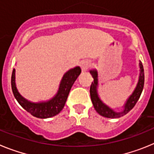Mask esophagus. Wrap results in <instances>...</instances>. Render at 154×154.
Here are the masks:
<instances>
[{
  "label": "esophagus",
  "mask_w": 154,
  "mask_h": 154,
  "mask_svg": "<svg viewBox=\"0 0 154 154\" xmlns=\"http://www.w3.org/2000/svg\"><path fill=\"white\" fill-rule=\"evenodd\" d=\"M91 65L90 61L83 60L81 62V69L82 71H86Z\"/></svg>",
  "instance_id": "esophagus-1"
}]
</instances>
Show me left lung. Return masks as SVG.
<instances>
[{"label":"left lung","mask_w":154,"mask_h":154,"mask_svg":"<svg viewBox=\"0 0 154 154\" xmlns=\"http://www.w3.org/2000/svg\"><path fill=\"white\" fill-rule=\"evenodd\" d=\"M139 66H140V75H139V79L137 86H136L135 89L133 90V93L126 99V103L123 106V109L121 111H115L113 109L109 106L108 105L105 104L102 101V99H100L99 94H98V86H99V79L98 78H99V76H98L97 70L91 69L89 71V72L94 79L90 86L91 100L92 102L94 108L99 115L106 118L116 119V118H119L126 115L134 107L136 103L138 101V99H140L144 85V71L142 62L140 61L139 63Z\"/></svg>","instance_id":"left-lung-1"}]
</instances>
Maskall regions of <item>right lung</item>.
I'll return each mask as SVG.
<instances>
[{
  "mask_svg": "<svg viewBox=\"0 0 154 154\" xmlns=\"http://www.w3.org/2000/svg\"><path fill=\"white\" fill-rule=\"evenodd\" d=\"M81 72L79 66L69 69L64 74L58 86V92L55 96L47 101L33 103L23 97L17 90L15 82V69H14L11 75L12 92L17 103L33 116L40 119L52 117L59 113L64 108L71 88Z\"/></svg>",
  "mask_w": 154,
  "mask_h": 154,
  "instance_id": "add662e5",
  "label": "right lung"
}]
</instances>
